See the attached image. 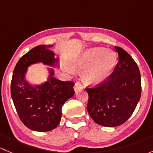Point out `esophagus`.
Listing matches in <instances>:
<instances>
[{
  "label": "esophagus",
  "mask_w": 153,
  "mask_h": 153,
  "mask_svg": "<svg viewBox=\"0 0 153 153\" xmlns=\"http://www.w3.org/2000/svg\"><path fill=\"white\" fill-rule=\"evenodd\" d=\"M83 89V86L81 85V83L79 82H76L75 84V87H74V89L75 91H78V90H81V89Z\"/></svg>",
  "instance_id": "34e87169"
}]
</instances>
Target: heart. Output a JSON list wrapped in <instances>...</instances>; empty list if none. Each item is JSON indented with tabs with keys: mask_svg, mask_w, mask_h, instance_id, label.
I'll use <instances>...</instances> for the list:
<instances>
[{
	"mask_svg": "<svg viewBox=\"0 0 153 153\" xmlns=\"http://www.w3.org/2000/svg\"><path fill=\"white\" fill-rule=\"evenodd\" d=\"M117 63V55L105 48L96 47L84 51L72 62L73 70L83 72V80L86 84L97 85L108 78Z\"/></svg>",
	"mask_w": 153,
	"mask_h": 153,
	"instance_id": "b5f03b06",
	"label": "heart"
}]
</instances>
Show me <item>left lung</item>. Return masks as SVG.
<instances>
[{
    "label": "left lung",
    "instance_id": "8db88e82",
    "mask_svg": "<svg viewBox=\"0 0 153 153\" xmlns=\"http://www.w3.org/2000/svg\"><path fill=\"white\" fill-rule=\"evenodd\" d=\"M115 49L118 62L113 72L96 87L86 88L88 113L96 124L109 127L119 126L129 119L141 94L138 65L122 48Z\"/></svg>",
    "mask_w": 153,
    "mask_h": 153
}]
</instances>
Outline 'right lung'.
I'll list each match as a JSON object with an SVG mask.
<instances>
[{"label": "right lung", "mask_w": 153, "mask_h": 153, "mask_svg": "<svg viewBox=\"0 0 153 153\" xmlns=\"http://www.w3.org/2000/svg\"><path fill=\"white\" fill-rule=\"evenodd\" d=\"M53 45H40L23 55L17 63L11 82V95L23 124L32 130L47 132L57 127L61 118L64 103L75 94L72 81H61L54 75V69L48 68L47 81L32 85L26 79L30 65L42 63L58 67V58L50 50Z\"/></svg>", "instance_id": "obj_1"}]
</instances>
